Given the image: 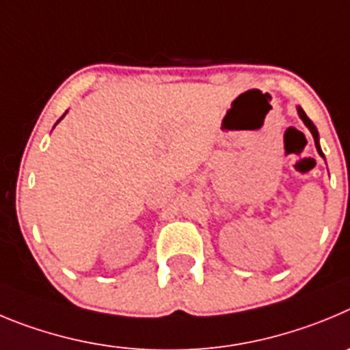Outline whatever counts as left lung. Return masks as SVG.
<instances>
[{
    "instance_id": "1",
    "label": "left lung",
    "mask_w": 350,
    "mask_h": 350,
    "mask_svg": "<svg viewBox=\"0 0 350 350\" xmlns=\"http://www.w3.org/2000/svg\"><path fill=\"white\" fill-rule=\"evenodd\" d=\"M298 115H300V118H301V120H304V124L307 125L308 131H310V134H312L314 143H316V148H317V153H319V155L324 159V153H323V150H321V146H319V132H317L316 125H314L312 120H310V118H308V116L305 115V111L300 108V106H298Z\"/></svg>"
}]
</instances>
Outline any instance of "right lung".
Listing matches in <instances>:
<instances>
[{"instance_id":"1","label":"right lung","mask_w":350,"mask_h":350,"mask_svg":"<svg viewBox=\"0 0 350 350\" xmlns=\"http://www.w3.org/2000/svg\"><path fill=\"white\" fill-rule=\"evenodd\" d=\"M62 116H64V115H62ZM57 122H59V120H57Z\"/></svg>"}]
</instances>
